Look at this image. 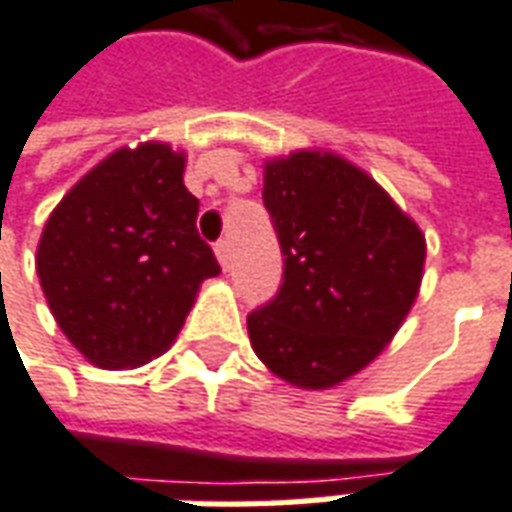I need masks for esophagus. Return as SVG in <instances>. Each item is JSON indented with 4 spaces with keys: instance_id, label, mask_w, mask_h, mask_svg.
Segmentation results:
<instances>
[{
    "instance_id": "34e87169",
    "label": "esophagus",
    "mask_w": 512,
    "mask_h": 512,
    "mask_svg": "<svg viewBox=\"0 0 512 512\" xmlns=\"http://www.w3.org/2000/svg\"><path fill=\"white\" fill-rule=\"evenodd\" d=\"M216 257H219L221 268L230 266V241H219L216 244Z\"/></svg>"
}]
</instances>
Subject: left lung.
<instances>
[{"instance_id":"left-lung-1","label":"left lung","mask_w":512,"mask_h":512,"mask_svg":"<svg viewBox=\"0 0 512 512\" xmlns=\"http://www.w3.org/2000/svg\"><path fill=\"white\" fill-rule=\"evenodd\" d=\"M282 285L246 316L255 355L296 388H332L388 346L416 302L424 235L366 171L332 152L266 163Z\"/></svg>"}]
</instances>
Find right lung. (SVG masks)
<instances>
[{
    "instance_id": "add662e5",
    "label": "right lung",
    "mask_w": 512,
    "mask_h": 512,
    "mask_svg": "<svg viewBox=\"0 0 512 512\" xmlns=\"http://www.w3.org/2000/svg\"><path fill=\"white\" fill-rule=\"evenodd\" d=\"M185 155L146 141L119 149L60 199L41 232L38 280L57 327L99 368L169 349L196 291L221 268L196 232Z\"/></svg>"
}]
</instances>
